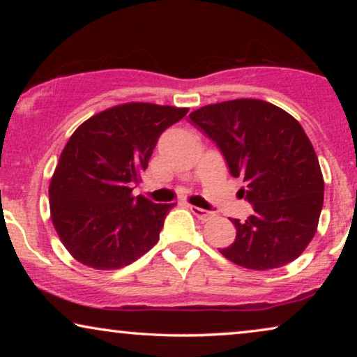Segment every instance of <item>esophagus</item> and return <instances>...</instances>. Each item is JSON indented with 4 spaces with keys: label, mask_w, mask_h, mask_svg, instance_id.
Listing matches in <instances>:
<instances>
[{
    "label": "esophagus",
    "mask_w": 357,
    "mask_h": 357,
    "mask_svg": "<svg viewBox=\"0 0 357 357\" xmlns=\"http://www.w3.org/2000/svg\"><path fill=\"white\" fill-rule=\"evenodd\" d=\"M190 211H192L195 216L199 219V221H209V219L213 218V213H209V211H206V209L198 208V206H190Z\"/></svg>",
    "instance_id": "esophagus-1"
}]
</instances>
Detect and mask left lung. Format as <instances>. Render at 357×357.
Returning <instances> with one entry per match:
<instances>
[{"label":"left lung","instance_id":"obj_1","mask_svg":"<svg viewBox=\"0 0 357 357\" xmlns=\"http://www.w3.org/2000/svg\"><path fill=\"white\" fill-rule=\"evenodd\" d=\"M190 120L218 144L232 177L245 183L238 192L253 204L245 221L232 219L236 241L219 252L257 271L294 261L315 236L325 187L299 121L260 99L204 105Z\"/></svg>","mask_w":357,"mask_h":357}]
</instances>
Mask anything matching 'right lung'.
<instances>
[{
	"label": "right lung",
	"instance_id": "right-lung-1",
	"mask_svg": "<svg viewBox=\"0 0 357 357\" xmlns=\"http://www.w3.org/2000/svg\"><path fill=\"white\" fill-rule=\"evenodd\" d=\"M188 109L128 102L77 126L48 187L52 222L71 257L94 270H119L159 241L174 203L133 197L165 128Z\"/></svg>",
	"mask_w": 357,
	"mask_h": 357
}]
</instances>
